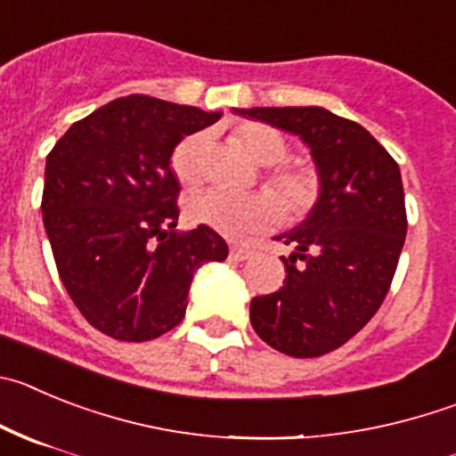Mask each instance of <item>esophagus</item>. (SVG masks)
Wrapping results in <instances>:
<instances>
[{"mask_svg":"<svg viewBox=\"0 0 456 456\" xmlns=\"http://www.w3.org/2000/svg\"><path fill=\"white\" fill-rule=\"evenodd\" d=\"M250 253H253V250H250V246H246V244H231V257H232V260L244 262V260H248Z\"/></svg>","mask_w":456,"mask_h":456,"instance_id":"obj_1","label":"esophagus"}]
</instances>
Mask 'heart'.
Masks as SVG:
<instances>
[{"label": "heart", "mask_w": 456, "mask_h": 456, "mask_svg": "<svg viewBox=\"0 0 456 456\" xmlns=\"http://www.w3.org/2000/svg\"><path fill=\"white\" fill-rule=\"evenodd\" d=\"M235 137L253 160L271 167L266 183L282 199L287 210L300 215L314 206L321 194L319 174L307 165H280L289 156V144L275 128L256 122L240 124L235 128ZM203 146L206 133H194L174 149L171 169L183 185H196L203 176ZM187 216L194 224L208 225L221 235L240 237L275 224L280 219V203L269 191L231 194L224 190H206L187 200Z\"/></svg>", "instance_id": "1"}]
</instances>
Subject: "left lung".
I'll list each match as a JSON object with an SVG mask.
<instances>
[{"instance_id":"1","label":"left lung","mask_w":456,"mask_h":456,"mask_svg":"<svg viewBox=\"0 0 456 456\" xmlns=\"http://www.w3.org/2000/svg\"><path fill=\"white\" fill-rule=\"evenodd\" d=\"M294 133L316 162L321 194L307 219L275 240L291 246L285 280L250 300V325L289 357H319L364 328L394 280L407 212L400 167L357 122L319 106L235 108Z\"/></svg>"}]
</instances>
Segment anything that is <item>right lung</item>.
<instances>
[{"label":"right lung","instance_id":"right-lung-1","mask_svg":"<svg viewBox=\"0 0 456 456\" xmlns=\"http://www.w3.org/2000/svg\"><path fill=\"white\" fill-rule=\"evenodd\" d=\"M221 112L146 94L83 117L47 156L43 221L58 275L87 323L149 341L183 321L199 266L228 257L219 232H178L171 153Z\"/></svg>","mask_w":456,"mask_h":456}]
</instances>
